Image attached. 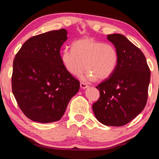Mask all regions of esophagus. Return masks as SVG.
<instances>
[{"label": "esophagus", "mask_w": 159, "mask_h": 159, "mask_svg": "<svg viewBox=\"0 0 159 159\" xmlns=\"http://www.w3.org/2000/svg\"><path fill=\"white\" fill-rule=\"evenodd\" d=\"M80 87L83 89H87V88L89 87V86L87 84H86V83L81 82V83H80Z\"/></svg>", "instance_id": "1"}]
</instances>
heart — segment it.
<instances>
[{
	"instance_id": "b5f03b06",
	"label": "heart",
	"mask_w": 159,
	"mask_h": 159,
	"mask_svg": "<svg viewBox=\"0 0 159 159\" xmlns=\"http://www.w3.org/2000/svg\"><path fill=\"white\" fill-rule=\"evenodd\" d=\"M62 62L69 73L78 75L87 72L83 79L94 81L109 78L115 71L119 63V53L112 44L103 43L93 38L75 41L72 48L66 47L61 54Z\"/></svg>"
}]
</instances>
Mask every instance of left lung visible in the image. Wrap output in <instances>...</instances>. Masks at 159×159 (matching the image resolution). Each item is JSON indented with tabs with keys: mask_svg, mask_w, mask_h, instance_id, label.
<instances>
[{
	"mask_svg": "<svg viewBox=\"0 0 159 159\" xmlns=\"http://www.w3.org/2000/svg\"><path fill=\"white\" fill-rule=\"evenodd\" d=\"M119 53L115 71L96 88L98 101L92 108L98 121L105 126H121L131 121L147 104L150 70L141 50L124 35H107Z\"/></svg>",
	"mask_w": 159,
	"mask_h": 159,
	"instance_id": "8db88e82",
	"label": "left lung"
}]
</instances>
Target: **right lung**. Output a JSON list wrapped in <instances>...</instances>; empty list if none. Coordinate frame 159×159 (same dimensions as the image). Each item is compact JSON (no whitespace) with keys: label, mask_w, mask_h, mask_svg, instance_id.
I'll use <instances>...</instances> for the list:
<instances>
[{"label":"right lung","mask_w":159,"mask_h":159,"mask_svg":"<svg viewBox=\"0 0 159 159\" xmlns=\"http://www.w3.org/2000/svg\"><path fill=\"white\" fill-rule=\"evenodd\" d=\"M67 34L62 29L33 36L14 59V96L23 113L33 121L60 120L80 89V82L67 71L60 55Z\"/></svg>","instance_id":"right-lung-1"}]
</instances>
